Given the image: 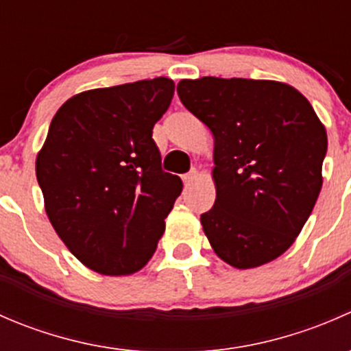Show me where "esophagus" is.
Masks as SVG:
<instances>
[{"instance_id":"obj_1","label":"esophagus","mask_w":351,"mask_h":351,"mask_svg":"<svg viewBox=\"0 0 351 351\" xmlns=\"http://www.w3.org/2000/svg\"><path fill=\"white\" fill-rule=\"evenodd\" d=\"M197 178H198V173H197V169H192V171H190V173H186V175L183 176V182H185V185H186V186H190V185H192L193 182H195Z\"/></svg>"}]
</instances>
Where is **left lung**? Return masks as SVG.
I'll use <instances>...</instances> for the list:
<instances>
[{
  "label": "left lung",
  "instance_id": "1",
  "mask_svg": "<svg viewBox=\"0 0 351 351\" xmlns=\"http://www.w3.org/2000/svg\"><path fill=\"white\" fill-rule=\"evenodd\" d=\"M186 110L214 137L215 204L200 215L214 253L238 270L284 254L323 186L328 136L313 105L271 80H182Z\"/></svg>",
  "mask_w": 351,
  "mask_h": 351
}]
</instances>
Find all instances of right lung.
Returning <instances> with one entry per match:
<instances>
[{
  "label": "right lung",
  "mask_w": 351,
  "mask_h": 351,
  "mask_svg": "<svg viewBox=\"0 0 351 351\" xmlns=\"http://www.w3.org/2000/svg\"><path fill=\"white\" fill-rule=\"evenodd\" d=\"M173 93L175 83L162 76L81 91L58 110L38 151L45 214L67 250L97 274L139 271L182 193L153 141Z\"/></svg>",
  "instance_id": "add662e5"
}]
</instances>
